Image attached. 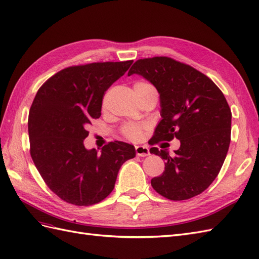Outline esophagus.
<instances>
[{"label":"esophagus","mask_w":259,"mask_h":259,"mask_svg":"<svg viewBox=\"0 0 259 259\" xmlns=\"http://www.w3.org/2000/svg\"><path fill=\"white\" fill-rule=\"evenodd\" d=\"M136 153L138 156H149L150 155V150L145 145H137L136 147Z\"/></svg>","instance_id":"1"}]
</instances>
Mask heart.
I'll return each instance as SVG.
<instances>
[{"instance_id": "obj_1", "label": "heart", "mask_w": 259, "mask_h": 259, "mask_svg": "<svg viewBox=\"0 0 259 259\" xmlns=\"http://www.w3.org/2000/svg\"><path fill=\"white\" fill-rule=\"evenodd\" d=\"M147 86H151L149 83L145 82H138L135 84V88H147ZM143 125L138 123H127L123 127L122 132L123 135L127 137L130 140H139L142 136Z\"/></svg>"}]
</instances>
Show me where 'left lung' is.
<instances>
[{"mask_svg": "<svg viewBox=\"0 0 259 259\" xmlns=\"http://www.w3.org/2000/svg\"><path fill=\"white\" fill-rule=\"evenodd\" d=\"M132 74L144 77L160 94L162 119L150 144L181 141L174 155L150 149L165 160V170L152 178V187L169 200L201 194L218 176L231 141L232 114L223 93L193 66L167 57L140 59L129 70Z\"/></svg>", "mask_w": 259, "mask_h": 259, "instance_id": "1", "label": "left lung"}]
</instances>
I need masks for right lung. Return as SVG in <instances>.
I'll return each mask as SVG.
<instances>
[{
  "label": "right lung",
  "mask_w": 259,
  "mask_h": 259,
  "mask_svg": "<svg viewBox=\"0 0 259 259\" xmlns=\"http://www.w3.org/2000/svg\"><path fill=\"white\" fill-rule=\"evenodd\" d=\"M132 60L70 66L38 90L28 116L30 155L42 180L62 200L76 205L101 202L115 187L121 165L136 156L134 145L114 141L101 153L84 139L101 117L103 97Z\"/></svg>",
  "instance_id": "1"
}]
</instances>
